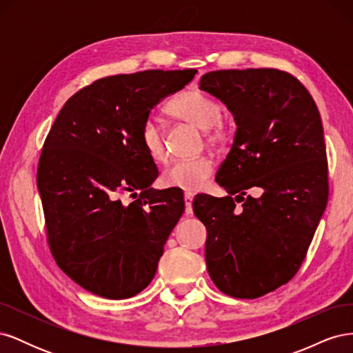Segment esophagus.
<instances>
[{
  "instance_id": "obj_1",
  "label": "esophagus",
  "mask_w": 353,
  "mask_h": 353,
  "mask_svg": "<svg viewBox=\"0 0 353 353\" xmlns=\"http://www.w3.org/2000/svg\"><path fill=\"white\" fill-rule=\"evenodd\" d=\"M193 200H194V196L191 194V193H185V194H184L185 213H187V215H191V213H193Z\"/></svg>"
}]
</instances>
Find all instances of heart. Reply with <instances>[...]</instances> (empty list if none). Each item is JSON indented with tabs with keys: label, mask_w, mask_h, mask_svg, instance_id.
<instances>
[{
	"label": "heart",
	"mask_w": 353,
	"mask_h": 353,
	"mask_svg": "<svg viewBox=\"0 0 353 353\" xmlns=\"http://www.w3.org/2000/svg\"><path fill=\"white\" fill-rule=\"evenodd\" d=\"M166 112L179 121L194 125L205 132L209 145L225 144L234 132V123L222 114V104L201 90H187L179 92L166 105ZM140 143L144 152L156 162L166 157L163 131L154 117L148 116L140 128ZM213 162L209 157L176 160L162 174V183L170 188L184 191H199L213 174Z\"/></svg>",
	"instance_id": "obj_1"
}]
</instances>
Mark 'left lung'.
Masks as SVG:
<instances>
[{
    "mask_svg": "<svg viewBox=\"0 0 353 353\" xmlns=\"http://www.w3.org/2000/svg\"><path fill=\"white\" fill-rule=\"evenodd\" d=\"M200 88L225 103L237 123L215 178L228 196L193 201L208 231V272L222 293L256 299L296 275L325 210L321 116L305 85L285 70H215L203 74ZM258 188L261 198L248 194Z\"/></svg>",
    "mask_w": 353,
    "mask_h": 353,
    "instance_id": "8db88e82",
    "label": "left lung"
}]
</instances>
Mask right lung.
<instances>
[{
    "mask_svg": "<svg viewBox=\"0 0 353 353\" xmlns=\"http://www.w3.org/2000/svg\"><path fill=\"white\" fill-rule=\"evenodd\" d=\"M196 69L144 70L94 81L65 103L46 138L37 184L50 250L94 294L126 299L150 284L184 212L179 190L150 188L159 170L140 143L150 109ZM134 199L125 205L121 197Z\"/></svg>",
    "mask_w": 353,
    "mask_h": 353,
    "instance_id": "obj_1",
    "label": "right lung"
}]
</instances>
